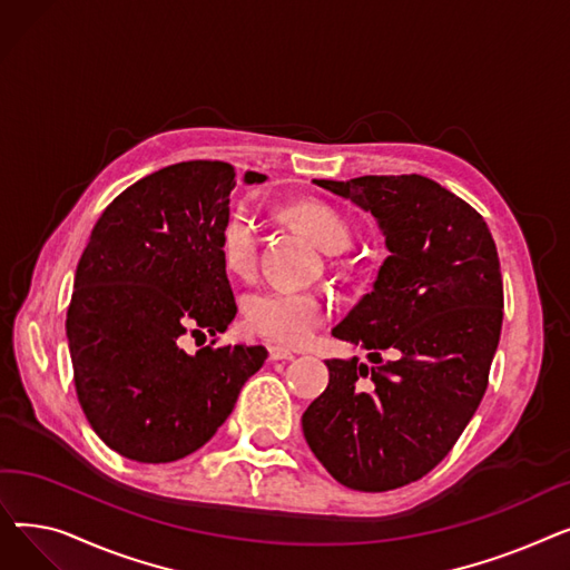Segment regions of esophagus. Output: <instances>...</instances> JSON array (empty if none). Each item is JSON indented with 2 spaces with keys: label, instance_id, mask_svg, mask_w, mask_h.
<instances>
[{
  "label": "esophagus",
  "instance_id": "1",
  "mask_svg": "<svg viewBox=\"0 0 570 570\" xmlns=\"http://www.w3.org/2000/svg\"><path fill=\"white\" fill-rule=\"evenodd\" d=\"M267 355L269 361H293L295 353L286 346H267Z\"/></svg>",
  "mask_w": 570,
  "mask_h": 570
}]
</instances>
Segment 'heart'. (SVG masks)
Returning <instances> with one entry per match:
<instances>
[{"mask_svg":"<svg viewBox=\"0 0 570 570\" xmlns=\"http://www.w3.org/2000/svg\"><path fill=\"white\" fill-rule=\"evenodd\" d=\"M288 217L327 254H340L351 243L346 219L323 203H295L288 207ZM258 237L261 222L254 207L247 203L233 207L219 233V247L228 269L249 273L256 261ZM327 312L331 305L321 293L301 288H261L249 293L245 301V318L252 331L282 344L307 342Z\"/></svg>","mask_w":570,"mask_h":570,"instance_id":"obj_1","label":"heart"}]
</instances>
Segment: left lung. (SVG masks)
<instances>
[{"mask_svg": "<svg viewBox=\"0 0 570 570\" xmlns=\"http://www.w3.org/2000/svg\"><path fill=\"white\" fill-rule=\"evenodd\" d=\"M312 183L370 213L387 258L333 327L374 365L325 361L331 381L303 413V432L342 485L395 490L448 455L485 395L503 321L497 245L485 219L430 177Z\"/></svg>", "mask_w": 570, "mask_h": 570, "instance_id": "8db88e82", "label": "left lung"}]
</instances>
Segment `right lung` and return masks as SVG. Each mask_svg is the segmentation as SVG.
<instances>
[{"label": "right lung", "mask_w": 570, "mask_h": 570, "mask_svg": "<svg viewBox=\"0 0 570 570\" xmlns=\"http://www.w3.org/2000/svg\"><path fill=\"white\" fill-rule=\"evenodd\" d=\"M265 179L247 170L243 183ZM233 189L230 164L166 166L104 209L78 261L67 314L76 393L92 430L129 460L198 451L267 357L263 346H179L189 331L226 333L237 314L219 247Z\"/></svg>", "instance_id": "add662e5"}]
</instances>
